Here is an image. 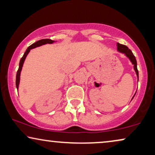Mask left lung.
Returning <instances> with one entry per match:
<instances>
[{"label": "left lung", "instance_id": "8db88e82", "mask_svg": "<svg viewBox=\"0 0 155 155\" xmlns=\"http://www.w3.org/2000/svg\"><path fill=\"white\" fill-rule=\"evenodd\" d=\"M117 48H118V51H120V52L123 53V54H126V56L128 57L129 59H130L133 64L134 65V70L135 71V73H136V74H137V78H138V71H137V61H136V59H135V57L134 55H133V52L131 51L130 49H129L128 46H126V45H124V44H120L119 43L117 44ZM135 94H136V93H135ZM135 95L133 96V97H135Z\"/></svg>", "mask_w": 155, "mask_h": 155}]
</instances>
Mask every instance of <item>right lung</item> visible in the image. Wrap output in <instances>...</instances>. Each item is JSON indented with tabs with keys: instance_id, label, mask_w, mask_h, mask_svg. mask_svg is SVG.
Segmentation results:
<instances>
[{
	"instance_id": "obj_1",
	"label": "right lung",
	"mask_w": 155,
	"mask_h": 155,
	"mask_svg": "<svg viewBox=\"0 0 155 155\" xmlns=\"http://www.w3.org/2000/svg\"><path fill=\"white\" fill-rule=\"evenodd\" d=\"M53 42H54V41H53L51 39H41L39 40V41H36L35 43H34L31 44V46H29L28 48H27L26 51L25 52L24 55L22 57V58L20 59V64H19V68L18 70V72H17V75H16V87L18 90V87H19V83H20V72L22 71V68L23 65V63H24V61L25 60V58L27 56V54H29V52L30 51V50L31 48H34L37 46H39L43 45V44H52Z\"/></svg>"
}]
</instances>
